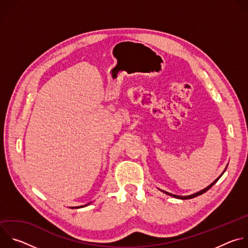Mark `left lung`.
<instances>
[{
	"mask_svg": "<svg viewBox=\"0 0 248 248\" xmlns=\"http://www.w3.org/2000/svg\"><path fill=\"white\" fill-rule=\"evenodd\" d=\"M228 167V166H227ZM227 167H226V169H225V170H227ZM225 170L223 171V173L225 172ZM223 173L219 176L218 179H216L213 183H212L210 186H208L207 187H205L204 189H202V190H200V191H198V192H196V193H193V194H191V195H186V196H180V195H175V194H171V193H170V192H167V191H164V190H162L163 192H165L166 194H168V195H170V196H172V197H174V198H179V199H183V200H185V199H191V198H194V197H196V196H199V195H201V194H203L204 192H206L207 190H209L212 186H213L217 182H218V180L221 178V176L223 175ZM161 190V189H160Z\"/></svg>",
	"mask_w": 248,
	"mask_h": 248,
	"instance_id": "obj_1",
	"label": "left lung"
}]
</instances>
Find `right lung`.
<instances>
[{"label": "right lung", "instance_id": "add662e5", "mask_svg": "<svg viewBox=\"0 0 248 248\" xmlns=\"http://www.w3.org/2000/svg\"><path fill=\"white\" fill-rule=\"evenodd\" d=\"M90 203H88V204H86V205H82V206H78V207H70V208H82V207H85V206H87V205H89Z\"/></svg>", "mask_w": 248, "mask_h": 248}]
</instances>
